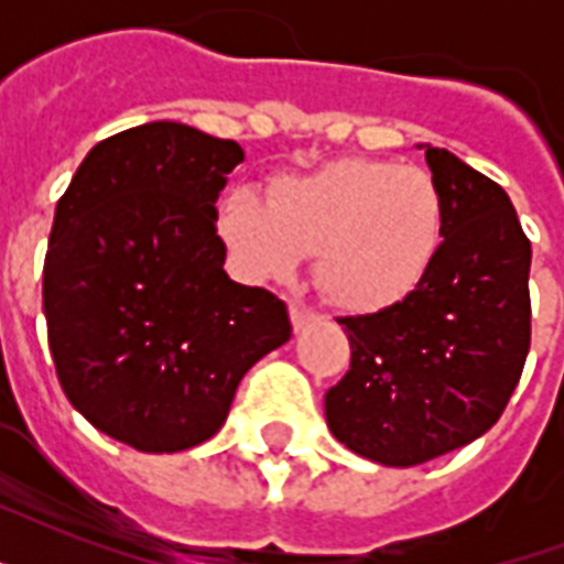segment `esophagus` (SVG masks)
I'll return each mask as SVG.
<instances>
[{
  "label": "esophagus",
  "mask_w": 564,
  "mask_h": 564,
  "mask_svg": "<svg viewBox=\"0 0 564 564\" xmlns=\"http://www.w3.org/2000/svg\"><path fill=\"white\" fill-rule=\"evenodd\" d=\"M290 318H292V327H295V330H304L310 322H316L318 313H316V310H310L307 304H301V301H292Z\"/></svg>",
  "instance_id": "34e87169"
}]
</instances>
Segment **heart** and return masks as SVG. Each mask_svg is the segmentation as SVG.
<instances>
[{"label": "heart", "mask_w": 564, "mask_h": 564, "mask_svg": "<svg viewBox=\"0 0 564 564\" xmlns=\"http://www.w3.org/2000/svg\"><path fill=\"white\" fill-rule=\"evenodd\" d=\"M433 175L383 158H339L269 181V202L234 189L219 237L251 278H290L316 251V283L348 313H380L419 290L445 242Z\"/></svg>", "instance_id": "b5f03b06"}]
</instances>
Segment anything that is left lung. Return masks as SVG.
<instances>
[{"instance_id": "obj_1", "label": "left lung", "mask_w": 564, "mask_h": 564, "mask_svg": "<svg viewBox=\"0 0 564 564\" xmlns=\"http://www.w3.org/2000/svg\"><path fill=\"white\" fill-rule=\"evenodd\" d=\"M445 198V242L410 299L339 318L351 369L325 394L327 427L371 463L410 468L480 438L530 351L533 248L503 187L421 145Z\"/></svg>"}]
</instances>
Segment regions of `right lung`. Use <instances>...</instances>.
Listing matches in <instances>:
<instances>
[{
	"mask_svg": "<svg viewBox=\"0 0 564 564\" xmlns=\"http://www.w3.org/2000/svg\"><path fill=\"white\" fill-rule=\"evenodd\" d=\"M234 140L145 122L93 145L55 207L43 313L61 389L143 454L202 445L239 380L292 336L281 299L228 278L216 198Z\"/></svg>",
	"mask_w": 564,
	"mask_h": 564,
	"instance_id": "1",
	"label": "right lung"
}]
</instances>
